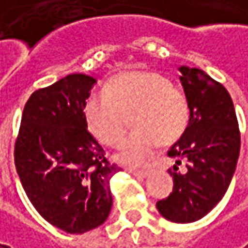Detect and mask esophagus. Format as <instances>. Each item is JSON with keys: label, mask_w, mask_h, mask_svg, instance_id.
Masks as SVG:
<instances>
[{"label": "esophagus", "mask_w": 248, "mask_h": 248, "mask_svg": "<svg viewBox=\"0 0 248 248\" xmlns=\"http://www.w3.org/2000/svg\"><path fill=\"white\" fill-rule=\"evenodd\" d=\"M129 173H132L136 177H146V176H149V170H129Z\"/></svg>", "instance_id": "obj_1"}]
</instances>
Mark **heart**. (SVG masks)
Masks as SVG:
<instances>
[{
	"mask_svg": "<svg viewBox=\"0 0 248 248\" xmlns=\"http://www.w3.org/2000/svg\"><path fill=\"white\" fill-rule=\"evenodd\" d=\"M83 116L89 132L106 146L122 140L132 118L135 130L115 153V160L139 168L160 143H173L185 133L190 108L185 92L166 77L138 71L116 75L103 92H91L83 103Z\"/></svg>",
	"mask_w": 248,
	"mask_h": 248,
	"instance_id": "1",
	"label": "heart"
}]
</instances>
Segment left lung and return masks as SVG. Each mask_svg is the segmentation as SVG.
<instances>
[{
	"label": "left lung",
	"instance_id": "8db88e82",
	"mask_svg": "<svg viewBox=\"0 0 248 248\" xmlns=\"http://www.w3.org/2000/svg\"><path fill=\"white\" fill-rule=\"evenodd\" d=\"M182 85L190 121L168 155L176 159L173 191L156 203L159 213L173 223H193L223 199L236 170L240 130L227 89L197 68L182 66ZM185 160L186 169L177 172Z\"/></svg>",
	"mask_w": 248,
	"mask_h": 248
}]
</instances>
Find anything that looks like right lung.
<instances>
[{
	"mask_svg": "<svg viewBox=\"0 0 248 248\" xmlns=\"http://www.w3.org/2000/svg\"><path fill=\"white\" fill-rule=\"evenodd\" d=\"M96 79L72 74L35 91L25 103L14 146L22 187L36 212L58 229L82 234L112 209L110 165L88 132L83 103Z\"/></svg>",
	"mask_w": 248,
	"mask_h": 248,
	"instance_id": "right-lung-1",
	"label": "right lung"
}]
</instances>
